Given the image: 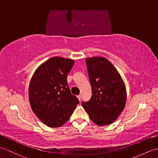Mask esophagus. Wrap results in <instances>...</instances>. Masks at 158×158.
<instances>
[{
	"mask_svg": "<svg viewBox=\"0 0 158 158\" xmlns=\"http://www.w3.org/2000/svg\"><path fill=\"white\" fill-rule=\"evenodd\" d=\"M77 98L79 99V100L80 101V100H81V95H78L77 96Z\"/></svg>",
	"mask_w": 158,
	"mask_h": 158,
	"instance_id": "34e87169",
	"label": "esophagus"
}]
</instances>
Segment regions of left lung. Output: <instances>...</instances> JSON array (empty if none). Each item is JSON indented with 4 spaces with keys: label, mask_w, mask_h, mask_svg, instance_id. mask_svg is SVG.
Wrapping results in <instances>:
<instances>
[{
    "label": "left lung",
    "mask_w": 158,
    "mask_h": 158,
    "mask_svg": "<svg viewBox=\"0 0 158 158\" xmlns=\"http://www.w3.org/2000/svg\"><path fill=\"white\" fill-rule=\"evenodd\" d=\"M93 95L82 105L92 122L100 126L110 125L125 108L126 89L111 62L103 57L85 59Z\"/></svg>",
    "instance_id": "1"
}]
</instances>
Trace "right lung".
I'll return each instance as SVG.
<instances>
[{
	"mask_svg": "<svg viewBox=\"0 0 158 158\" xmlns=\"http://www.w3.org/2000/svg\"><path fill=\"white\" fill-rule=\"evenodd\" d=\"M74 64L71 59L53 57L41 64L31 78L30 105L38 118L49 127L64 125L79 102L70 93L67 83Z\"/></svg>",
	"mask_w": 158,
	"mask_h": 158,
	"instance_id": "right-lung-1",
	"label": "right lung"
}]
</instances>
